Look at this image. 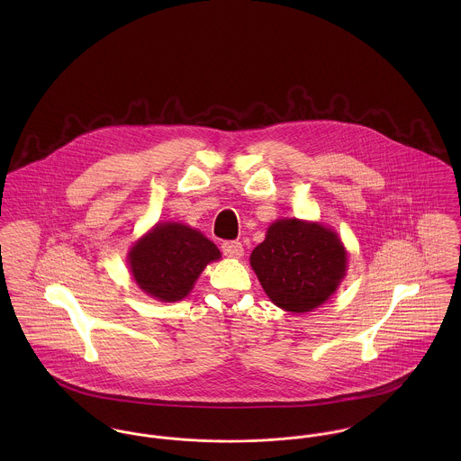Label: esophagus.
<instances>
[{
  "instance_id": "esophagus-1",
  "label": "esophagus",
  "mask_w": 461,
  "mask_h": 461,
  "mask_svg": "<svg viewBox=\"0 0 461 461\" xmlns=\"http://www.w3.org/2000/svg\"><path fill=\"white\" fill-rule=\"evenodd\" d=\"M221 252H223V256H227V258L238 259V258L243 256V245H241L240 241H223V243H221Z\"/></svg>"
}]
</instances>
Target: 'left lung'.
I'll use <instances>...</instances> for the list:
<instances>
[{
  "label": "left lung",
  "instance_id": "obj_1",
  "mask_svg": "<svg viewBox=\"0 0 461 461\" xmlns=\"http://www.w3.org/2000/svg\"><path fill=\"white\" fill-rule=\"evenodd\" d=\"M269 300L287 312H311L337 289L346 271V250L327 227L278 220L250 256Z\"/></svg>",
  "mask_w": 461,
  "mask_h": 461
}]
</instances>
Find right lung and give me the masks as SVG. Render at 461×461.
Segmentation results:
<instances>
[{"label":"right lung","instance_id":"add662e5","mask_svg":"<svg viewBox=\"0 0 461 461\" xmlns=\"http://www.w3.org/2000/svg\"><path fill=\"white\" fill-rule=\"evenodd\" d=\"M216 259V245L183 223H158L130 252L136 284L161 302L183 300L203 267Z\"/></svg>","mask_w":461,"mask_h":461}]
</instances>
